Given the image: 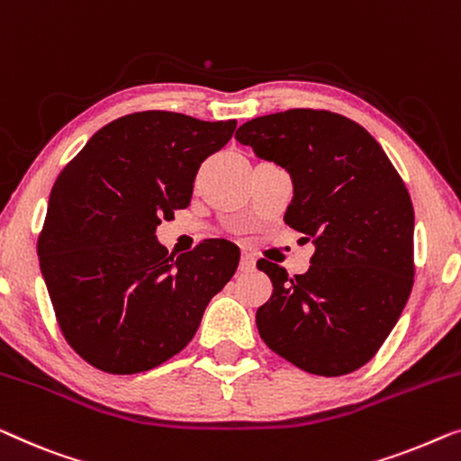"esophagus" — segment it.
<instances>
[{
	"label": "esophagus",
	"mask_w": 461,
	"mask_h": 461,
	"mask_svg": "<svg viewBox=\"0 0 461 461\" xmlns=\"http://www.w3.org/2000/svg\"><path fill=\"white\" fill-rule=\"evenodd\" d=\"M253 268H256V259H253L251 253H243L241 264H239V270H241V272H251Z\"/></svg>",
	"instance_id": "obj_1"
}]
</instances>
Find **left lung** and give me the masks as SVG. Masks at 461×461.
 <instances>
[{"label":"left lung","mask_w":461,"mask_h":461,"mask_svg":"<svg viewBox=\"0 0 461 461\" xmlns=\"http://www.w3.org/2000/svg\"><path fill=\"white\" fill-rule=\"evenodd\" d=\"M235 139L293 176L285 224L316 251L305 275L268 259L272 295L258 308L272 351L318 376L368 364L408 303L413 286V205L378 141L351 118L295 108L253 118Z\"/></svg>","instance_id":"8db88e82"}]
</instances>
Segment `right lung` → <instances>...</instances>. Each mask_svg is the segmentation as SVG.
I'll list each match as a JSON object with an SVG mask.
<instances>
[{
	"label": "right lung",
	"instance_id": "add662e5",
	"mask_svg": "<svg viewBox=\"0 0 461 461\" xmlns=\"http://www.w3.org/2000/svg\"><path fill=\"white\" fill-rule=\"evenodd\" d=\"M235 129L237 120L135 112L99 129L58 175L39 264L59 330L93 368L137 375L175 357L235 275L241 253L226 239L176 259L156 239Z\"/></svg>",
	"mask_w": 461,
	"mask_h": 461
}]
</instances>
